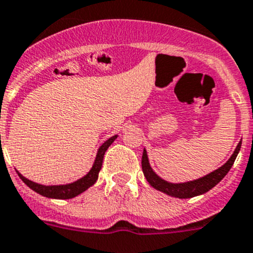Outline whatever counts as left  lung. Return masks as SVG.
Instances as JSON below:
<instances>
[{"label": "left lung", "mask_w": 253, "mask_h": 253, "mask_svg": "<svg viewBox=\"0 0 253 253\" xmlns=\"http://www.w3.org/2000/svg\"><path fill=\"white\" fill-rule=\"evenodd\" d=\"M241 143L242 139L239 142L232 156L230 157L229 161L224 166H221L216 170L211 171V173L207 174V175L202 176V178L194 179V180L184 181V183H170V181L164 180L163 178H161L152 169L148 161V156H147L146 148L143 149V154H142V170H143L147 181L154 189L164 193V194L170 195L173 198H179V199H188V198L198 197V195L205 194L207 192H209L210 189H212L217 183H220L222 180V178L229 173L235 159H236L237 154H239L240 148H241Z\"/></svg>", "instance_id": "left-lung-1"}]
</instances>
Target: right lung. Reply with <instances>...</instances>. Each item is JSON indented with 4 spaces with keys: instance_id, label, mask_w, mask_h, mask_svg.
Wrapping results in <instances>:
<instances>
[{
    "instance_id": "1",
    "label": "right lung",
    "mask_w": 253,
    "mask_h": 253,
    "mask_svg": "<svg viewBox=\"0 0 253 253\" xmlns=\"http://www.w3.org/2000/svg\"><path fill=\"white\" fill-rule=\"evenodd\" d=\"M116 138L117 134H115V136L106 139V141L99 147L91 169H90L84 176H82V178L78 179V180L73 181V183L59 184V185H43V184H38L36 183V181L29 180L26 176L22 175L18 170H17V174H18L19 178L23 180L24 184H27L32 190H34V192L38 193V194L43 195V197L50 198V199H72V198H75L78 197V195L82 194V193H84L85 190H87L90 186L94 185V184L96 183L97 178H99V173L100 170H101L102 162H104L105 152L107 151V148L111 146L112 142Z\"/></svg>"
}]
</instances>
